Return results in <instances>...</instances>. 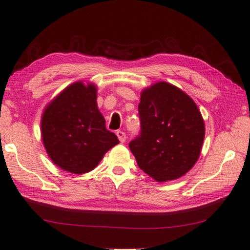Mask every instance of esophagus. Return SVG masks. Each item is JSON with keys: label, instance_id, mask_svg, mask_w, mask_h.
Masks as SVG:
<instances>
[{"label": "esophagus", "instance_id": "esophagus-1", "mask_svg": "<svg viewBox=\"0 0 250 250\" xmlns=\"http://www.w3.org/2000/svg\"><path fill=\"white\" fill-rule=\"evenodd\" d=\"M117 137L118 139H119V141L121 143H124L125 141V133L124 132V131H117Z\"/></svg>", "mask_w": 250, "mask_h": 250}]
</instances>
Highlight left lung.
<instances>
[{"mask_svg":"<svg viewBox=\"0 0 250 250\" xmlns=\"http://www.w3.org/2000/svg\"><path fill=\"white\" fill-rule=\"evenodd\" d=\"M141 132L129 143L139 167L156 182L186 174L200 158L205 125L200 109L174 84L159 82L143 89Z\"/></svg>","mask_w":250,"mask_h":250,"instance_id":"1","label":"left lung"}]
</instances>
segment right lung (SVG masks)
I'll return each instance as SVG.
<instances>
[{"instance_id": "obj_1", "label": "right lung", "mask_w": 250, "mask_h": 250, "mask_svg": "<svg viewBox=\"0 0 250 250\" xmlns=\"http://www.w3.org/2000/svg\"><path fill=\"white\" fill-rule=\"evenodd\" d=\"M41 133L53 163L74 174L94 170L119 143L117 135L105 128L97 105V86L83 82L67 86L46 105Z\"/></svg>"}]
</instances>
